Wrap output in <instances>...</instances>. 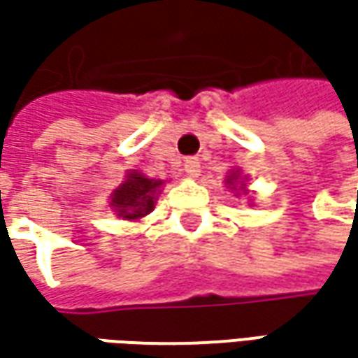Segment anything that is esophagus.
Segmentation results:
<instances>
[{
  "label": "esophagus",
  "instance_id": "esophagus-1",
  "mask_svg": "<svg viewBox=\"0 0 358 358\" xmlns=\"http://www.w3.org/2000/svg\"><path fill=\"white\" fill-rule=\"evenodd\" d=\"M185 173L189 175V177H199V173H201L199 159L197 157L185 159Z\"/></svg>",
  "mask_w": 358,
  "mask_h": 358
}]
</instances>
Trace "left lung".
Masks as SVG:
<instances>
[{
    "label": "left lung",
    "instance_id": "obj_1",
    "mask_svg": "<svg viewBox=\"0 0 358 358\" xmlns=\"http://www.w3.org/2000/svg\"><path fill=\"white\" fill-rule=\"evenodd\" d=\"M225 183L229 185V189H237L239 187L243 193H247L245 191V183H243V177H241V171H231V175H227V179H225Z\"/></svg>",
    "mask_w": 358,
    "mask_h": 358
}]
</instances>
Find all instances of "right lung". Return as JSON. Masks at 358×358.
<instances>
[{
    "label": "right lung",
    "instance_id": "1",
    "mask_svg": "<svg viewBox=\"0 0 358 358\" xmlns=\"http://www.w3.org/2000/svg\"><path fill=\"white\" fill-rule=\"evenodd\" d=\"M165 181L149 179L143 173L129 171L125 181L111 193V207L123 221H139L155 209Z\"/></svg>",
    "mask_w": 358,
    "mask_h": 358
}]
</instances>
